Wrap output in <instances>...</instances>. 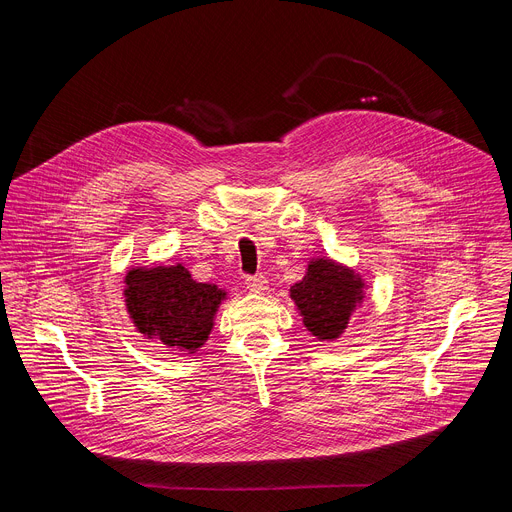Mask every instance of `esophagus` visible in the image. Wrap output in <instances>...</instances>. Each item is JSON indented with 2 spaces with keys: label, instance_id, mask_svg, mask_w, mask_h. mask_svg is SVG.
<instances>
[{
  "label": "esophagus",
  "instance_id": "34e87169",
  "mask_svg": "<svg viewBox=\"0 0 512 512\" xmlns=\"http://www.w3.org/2000/svg\"><path fill=\"white\" fill-rule=\"evenodd\" d=\"M245 285L249 291H253V294H263V291L267 289V279L263 275H249L245 279Z\"/></svg>",
  "mask_w": 512,
  "mask_h": 512
}]
</instances>
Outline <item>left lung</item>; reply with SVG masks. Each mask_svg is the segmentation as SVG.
Wrapping results in <instances>:
<instances>
[{
    "label": "left lung",
    "instance_id": "8db88e82",
    "mask_svg": "<svg viewBox=\"0 0 512 512\" xmlns=\"http://www.w3.org/2000/svg\"><path fill=\"white\" fill-rule=\"evenodd\" d=\"M304 326L318 340H336L364 298V281L332 259H312L300 283L289 287Z\"/></svg>",
    "mask_w": 512,
    "mask_h": 512
}]
</instances>
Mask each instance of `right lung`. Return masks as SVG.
<instances>
[{"label": "right lung", "instance_id": "add662e5", "mask_svg": "<svg viewBox=\"0 0 512 512\" xmlns=\"http://www.w3.org/2000/svg\"><path fill=\"white\" fill-rule=\"evenodd\" d=\"M123 296L137 332L192 354L208 340L227 291L214 283H198L176 263L133 267L125 275Z\"/></svg>", "mask_w": 512, "mask_h": 512}]
</instances>
